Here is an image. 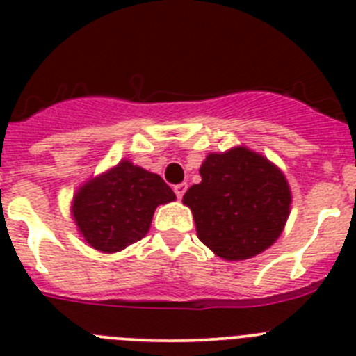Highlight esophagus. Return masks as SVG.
Returning a JSON list of instances; mask_svg holds the SVG:
<instances>
[{
	"label": "esophagus",
	"mask_w": 356,
	"mask_h": 356,
	"mask_svg": "<svg viewBox=\"0 0 356 356\" xmlns=\"http://www.w3.org/2000/svg\"><path fill=\"white\" fill-rule=\"evenodd\" d=\"M186 190H188L186 182H181V184L174 186V191H175V195H177V199H182V195H184V191Z\"/></svg>",
	"instance_id": "1"
}]
</instances>
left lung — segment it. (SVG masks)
<instances>
[{"mask_svg":"<svg viewBox=\"0 0 356 356\" xmlns=\"http://www.w3.org/2000/svg\"><path fill=\"white\" fill-rule=\"evenodd\" d=\"M202 181L182 197L193 213L197 236L227 261L254 258L281 236L292 191L285 174L251 148L233 147L206 156Z\"/></svg>","mask_w":356,"mask_h":356,"instance_id":"left-lung-1","label":"left lung"}]
</instances>
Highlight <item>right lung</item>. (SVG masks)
I'll use <instances>...</instances> for the list:
<instances>
[{
  "label": "right lung",
  "mask_w": 356,
  "mask_h": 356,
  "mask_svg": "<svg viewBox=\"0 0 356 356\" xmlns=\"http://www.w3.org/2000/svg\"><path fill=\"white\" fill-rule=\"evenodd\" d=\"M174 200L175 193L159 175L122 159L79 186L71 216L88 245L113 254L141 240L157 206Z\"/></svg>",
  "instance_id": "add662e5"
}]
</instances>
